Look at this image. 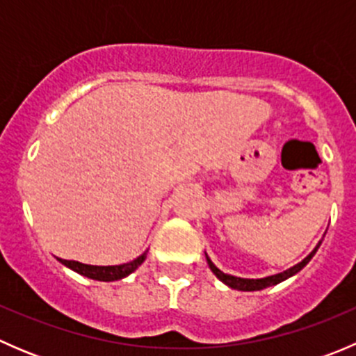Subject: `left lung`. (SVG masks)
<instances>
[{
	"label": "left lung",
	"instance_id": "8db88e82",
	"mask_svg": "<svg viewBox=\"0 0 356 356\" xmlns=\"http://www.w3.org/2000/svg\"><path fill=\"white\" fill-rule=\"evenodd\" d=\"M318 246H321V243H318ZM318 246L315 248V250L312 251V253L308 254V257L305 258L303 261H300V264H298V265H294V267L288 268V270L281 272V274L270 275V277H265V279H241V277H234V275L224 274V272H222V270H218V268L213 265V261H211L208 257H207V261H208V267L211 268V272H213V274L217 275V277L220 279V281L224 282V284H227L229 288L239 289V291H260V289L268 288V286L279 284V282L286 281V279L291 277V275L298 274V272H300L301 268H303L305 265H307L308 261L312 260V257H314V254L317 253Z\"/></svg>",
	"mask_w": 356,
	"mask_h": 356
}]
</instances>
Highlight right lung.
Returning <instances> with one entry per match:
<instances>
[{
  "instance_id": "obj_1",
  "label": "right lung",
  "mask_w": 356,
  "mask_h": 356,
  "mask_svg": "<svg viewBox=\"0 0 356 356\" xmlns=\"http://www.w3.org/2000/svg\"><path fill=\"white\" fill-rule=\"evenodd\" d=\"M145 258H146V253H143L141 257L129 261V264L110 265V267H96V265H86L75 260H62V258H60V261H62L63 265H67L68 268L77 272V274L86 275V277L89 279H95V281L110 282V281H118V279L127 277L129 274H132V272H134L143 261H145Z\"/></svg>"
}]
</instances>
